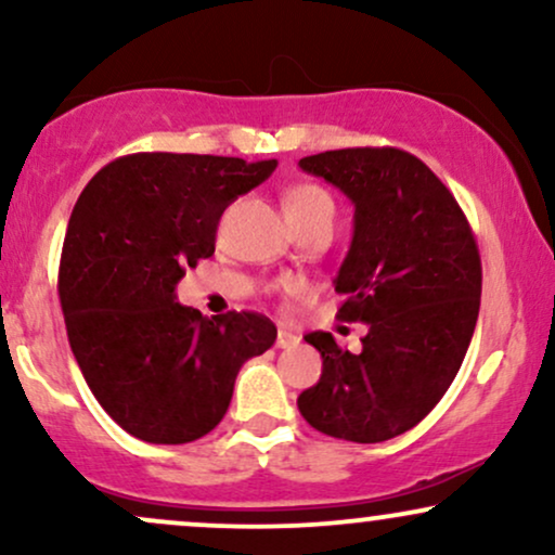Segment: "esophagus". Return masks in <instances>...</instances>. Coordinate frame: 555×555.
I'll return each mask as SVG.
<instances>
[{
	"mask_svg": "<svg viewBox=\"0 0 555 555\" xmlns=\"http://www.w3.org/2000/svg\"><path fill=\"white\" fill-rule=\"evenodd\" d=\"M297 344H299V336L295 334V331L279 328V334H276V347H279V349H289V347H297Z\"/></svg>",
	"mask_w": 555,
	"mask_h": 555,
	"instance_id": "esophagus-1",
	"label": "esophagus"
}]
</instances>
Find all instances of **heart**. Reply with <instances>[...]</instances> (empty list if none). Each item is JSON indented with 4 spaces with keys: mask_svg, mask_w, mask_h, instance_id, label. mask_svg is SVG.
Segmentation results:
<instances>
[{
    "mask_svg": "<svg viewBox=\"0 0 555 555\" xmlns=\"http://www.w3.org/2000/svg\"><path fill=\"white\" fill-rule=\"evenodd\" d=\"M284 208L289 219H299V216H310L318 211H334V201L318 184H297V188L286 190Z\"/></svg>",
    "mask_w": 555,
    "mask_h": 555,
    "instance_id": "obj_1",
    "label": "heart"
}]
</instances>
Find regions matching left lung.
<instances>
[{
    "instance_id": "8db88e82",
    "label": "left lung",
    "mask_w": 555,
    "mask_h": 555,
    "mask_svg": "<svg viewBox=\"0 0 555 555\" xmlns=\"http://www.w3.org/2000/svg\"><path fill=\"white\" fill-rule=\"evenodd\" d=\"M299 169L352 201V245L334 286L347 295L341 321L367 334L358 354L326 331L305 336L323 373L297 406L326 436L388 441L415 428L460 373L480 313L475 234L449 188L406 151H326Z\"/></svg>"
}]
</instances>
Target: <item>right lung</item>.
I'll list each match as a JSON object with an SVG mask.
<instances>
[{
	"mask_svg": "<svg viewBox=\"0 0 555 555\" xmlns=\"http://www.w3.org/2000/svg\"><path fill=\"white\" fill-rule=\"evenodd\" d=\"M273 169L276 158L132 154L106 164L75 203L60 260L69 347L106 415L140 441L211 433L240 367L276 341L266 315L203 318L175 292L184 269L214 256L229 203Z\"/></svg>",
	"mask_w": 555,
	"mask_h": 555,
	"instance_id": "1",
	"label": "right lung"
}]
</instances>
